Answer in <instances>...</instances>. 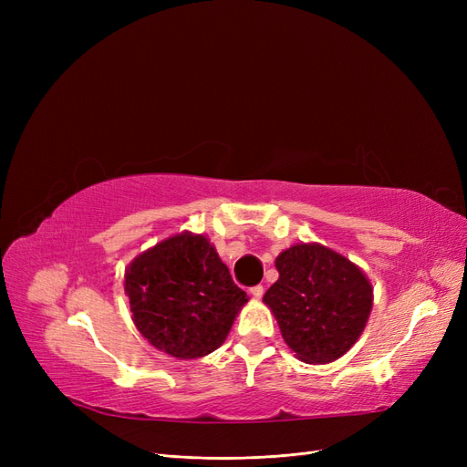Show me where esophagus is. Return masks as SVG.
<instances>
[{
    "mask_svg": "<svg viewBox=\"0 0 467 467\" xmlns=\"http://www.w3.org/2000/svg\"><path fill=\"white\" fill-rule=\"evenodd\" d=\"M249 294H251L255 300H261L263 294H265V288H263L261 285H257V286H253V288L249 290Z\"/></svg>",
    "mask_w": 467,
    "mask_h": 467,
    "instance_id": "34e87169",
    "label": "esophagus"
}]
</instances>
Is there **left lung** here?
<instances>
[{
  "label": "left lung",
  "mask_w": 467,
  "mask_h": 467,
  "mask_svg": "<svg viewBox=\"0 0 467 467\" xmlns=\"http://www.w3.org/2000/svg\"><path fill=\"white\" fill-rule=\"evenodd\" d=\"M275 265L278 280L263 302L286 345L307 364L343 357L370 317V280L355 263L319 244H296Z\"/></svg>",
  "instance_id": "left-lung-1"
}]
</instances>
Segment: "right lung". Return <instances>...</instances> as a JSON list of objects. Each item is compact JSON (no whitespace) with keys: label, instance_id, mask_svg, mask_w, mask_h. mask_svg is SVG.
Here are the masks:
<instances>
[{"label":"right lung","instance_id":"1","mask_svg":"<svg viewBox=\"0 0 467 467\" xmlns=\"http://www.w3.org/2000/svg\"><path fill=\"white\" fill-rule=\"evenodd\" d=\"M124 290L138 331L179 360L216 350L247 302L214 245L191 232L140 253L126 268Z\"/></svg>","mask_w":467,"mask_h":467}]
</instances>
